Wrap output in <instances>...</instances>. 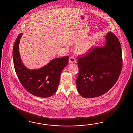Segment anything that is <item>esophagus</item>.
<instances>
[{
  "mask_svg": "<svg viewBox=\"0 0 133 133\" xmlns=\"http://www.w3.org/2000/svg\"><path fill=\"white\" fill-rule=\"evenodd\" d=\"M76 60L74 57L72 56L69 57V63H76Z\"/></svg>",
  "mask_w": 133,
  "mask_h": 133,
  "instance_id": "esophagus-1",
  "label": "esophagus"
}]
</instances>
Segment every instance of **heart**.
<instances>
[{
    "label": "heart",
    "instance_id": "obj_1",
    "mask_svg": "<svg viewBox=\"0 0 133 133\" xmlns=\"http://www.w3.org/2000/svg\"><path fill=\"white\" fill-rule=\"evenodd\" d=\"M93 44V42L92 40H88L76 45L75 48V51L77 54H85L90 50Z\"/></svg>",
    "mask_w": 133,
    "mask_h": 133
}]
</instances>
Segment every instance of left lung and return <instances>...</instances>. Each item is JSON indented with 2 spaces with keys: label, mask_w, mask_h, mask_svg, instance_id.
Listing matches in <instances>:
<instances>
[{
  "label": "left lung",
  "mask_w": 133,
  "mask_h": 133,
  "mask_svg": "<svg viewBox=\"0 0 133 133\" xmlns=\"http://www.w3.org/2000/svg\"><path fill=\"white\" fill-rule=\"evenodd\" d=\"M104 46L93 48L84 57H78L77 89L85 98L107 93L116 84L121 73L122 53L118 38L111 32L105 37Z\"/></svg>",
  "instance_id": "1"
}]
</instances>
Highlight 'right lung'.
<instances>
[{
	"label": "right lung",
	"mask_w": 133,
	"mask_h": 133,
	"mask_svg": "<svg viewBox=\"0 0 133 133\" xmlns=\"http://www.w3.org/2000/svg\"><path fill=\"white\" fill-rule=\"evenodd\" d=\"M22 34L15 41L13 50L15 70L21 85L32 95L40 97H49L56 92L60 74L68 64V56L52 60L42 68L30 70L23 65L19 52V43Z\"/></svg>",
	"instance_id": "1"
}]
</instances>
